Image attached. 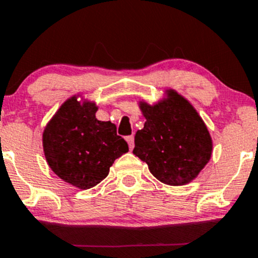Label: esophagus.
I'll list each match as a JSON object with an SVG mask.
<instances>
[{
    "label": "esophagus",
    "instance_id": "esophagus-1",
    "mask_svg": "<svg viewBox=\"0 0 258 258\" xmlns=\"http://www.w3.org/2000/svg\"><path fill=\"white\" fill-rule=\"evenodd\" d=\"M126 141H127V144H128L130 150L134 149V146H135V137H134V135H131V136H127L126 137Z\"/></svg>",
    "mask_w": 258,
    "mask_h": 258
}]
</instances>
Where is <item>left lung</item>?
<instances>
[{"label":"left lung","instance_id":"obj_1","mask_svg":"<svg viewBox=\"0 0 258 258\" xmlns=\"http://www.w3.org/2000/svg\"><path fill=\"white\" fill-rule=\"evenodd\" d=\"M166 96L154 106L140 102L146 122L136 132L134 154L161 182L185 185L208 164L213 142L189 101L174 89H167Z\"/></svg>","mask_w":258,"mask_h":258}]
</instances>
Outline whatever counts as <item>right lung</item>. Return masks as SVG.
Listing matches in <instances>:
<instances>
[{
  "label": "right lung",
  "mask_w": 258,
  "mask_h": 258,
  "mask_svg": "<svg viewBox=\"0 0 258 258\" xmlns=\"http://www.w3.org/2000/svg\"><path fill=\"white\" fill-rule=\"evenodd\" d=\"M94 102H79L73 96L61 104L42 134V147L50 169L78 189L96 186L109 167L128 151L117 136L116 124L98 121Z\"/></svg>",
  "instance_id": "obj_1"
}]
</instances>
